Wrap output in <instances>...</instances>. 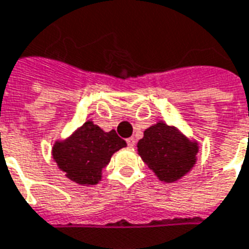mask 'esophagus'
<instances>
[{
  "mask_svg": "<svg viewBox=\"0 0 249 249\" xmlns=\"http://www.w3.org/2000/svg\"><path fill=\"white\" fill-rule=\"evenodd\" d=\"M126 143H128L129 148H134L136 146V140L133 137H129V139H126Z\"/></svg>",
  "mask_w": 249,
  "mask_h": 249,
  "instance_id": "esophagus-1",
  "label": "esophagus"
}]
</instances>
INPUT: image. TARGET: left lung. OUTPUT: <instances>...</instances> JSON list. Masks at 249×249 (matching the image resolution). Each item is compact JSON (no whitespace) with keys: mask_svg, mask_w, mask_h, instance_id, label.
Wrapping results in <instances>:
<instances>
[{"mask_svg":"<svg viewBox=\"0 0 249 249\" xmlns=\"http://www.w3.org/2000/svg\"><path fill=\"white\" fill-rule=\"evenodd\" d=\"M137 150L160 181L176 182L195 165L198 143L190 141L174 126L160 121L143 132Z\"/></svg>","mask_w":249,"mask_h":249,"instance_id":"8db88e82","label":"left lung"}]
</instances>
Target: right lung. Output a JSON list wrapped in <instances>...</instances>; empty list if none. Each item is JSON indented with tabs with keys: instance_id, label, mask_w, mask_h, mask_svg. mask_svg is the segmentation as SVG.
<instances>
[{
	"instance_id": "add662e5",
	"label": "right lung",
	"mask_w": 249,
	"mask_h": 249,
	"mask_svg": "<svg viewBox=\"0 0 249 249\" xmlns=\"http://www.w3.org/2000/svg\"><path fill=\"white\" fill-rule=\"evenodd\" d=\"M125 146L126 142L116 130L104 132L92 121H86L71 137L55 142L53 157L68 179L79 185H96L112 154Z\"/></svg>"
}]
</instances>
